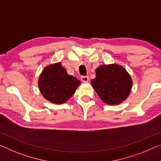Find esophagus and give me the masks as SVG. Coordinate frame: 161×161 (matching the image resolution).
Returning <instances> with one entry per match:
<instances>
[{"label":"esophagus","instance_id":"esophagus-1","mask_svg":"<svg viewBox=\"0 0 161 161\" xmlns=\"http://www.w3.org/2000/svg\"><path fill=\"white\" fill-rule=\"evenodd\" d=\"M80 80L84 83H87L89 80V78H88V76H81Z\"/></svg>","mask_w":161,"mask_h":161}]
</instances>
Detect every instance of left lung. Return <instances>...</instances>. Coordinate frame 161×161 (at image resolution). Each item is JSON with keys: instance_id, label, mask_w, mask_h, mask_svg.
<instances>
[{"instance_id": "obj_1", "label": "left lung", "mask_w": 161, "mask_h": 161, "mask_svg": "<svg viewBox=\"0 0 161 161\" xmlns=\"http://www.w3.org/2000/svg\"><path fill=\"white\" fill-rule=\"evenodd\" d=\"M96 78L91 83L99 98L107 104H119L127 98L132 81L122 66L103 65L96 70Z\"/></svg>"}]
</instances>
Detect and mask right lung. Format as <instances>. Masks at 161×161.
Instances as JSON below:
<instances>
[{"instance_id":"right-lung-1","label":"right lung","mask_w":161,"mask_h":161,"mask_svg":"<svg viewBox=\"0 0 161 161\" xmlns=\"http://www.w3.org/2000/svg\"><path fill=\"white\" fill-rule=\"evenodd\" d=\"M80 84V80L67 73L60 63L47 67L39 80L42 94L46 99L57 104L68 100Z\"/></svg>"}]
</instances>
